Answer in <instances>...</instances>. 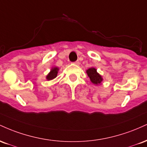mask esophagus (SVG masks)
Returning <instances> with one entry per match:
<instances>
[{
  "label": "esophagus",
  "mask_w": 147,
  "mask_h": 147,
  "mask_svg": "<svg viewBox=\"0 0 147 147\" xmlns=\"http://www.w3.org/2000/svg\"><path fill=\"white\" fill-rule=\"evenodd\" d=\"M73 63L75 64V65H79V61H76L74 62Z\"/></svg>",
  "instance_id": "esophagus-1"
}]
</instances>
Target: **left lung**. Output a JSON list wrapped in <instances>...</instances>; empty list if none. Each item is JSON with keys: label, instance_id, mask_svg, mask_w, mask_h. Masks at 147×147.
Instances as JSON below:
<instances>
[{"label": "left lung", "instance_id": "1", "mask_svg": "<svg viewBox=\"0 0 147 147\" xmlns=\"http://www.w3.org/2000/svg\"><path fill=\"white\" fill-rule=\"evenodd\" d=\"M86 73L88 75V77L90 78V82L95 85L97 86L99 84H102L103 82V78L102 75H99L97 72V69L94 67H91V68H88L86 70Z\"/></svg>", "mask_w": 147, "mask_h": 147}]
</instances>
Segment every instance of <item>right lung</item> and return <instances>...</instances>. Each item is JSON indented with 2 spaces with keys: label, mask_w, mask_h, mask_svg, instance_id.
Returning a JSON list of instances; mask_svg holds the SVG:
<instances>
[{
  "label": "right lung",
  "mask_w": 147,
  "mask_h": 147,
  "mask_svg": "<svg viewBox=\"0 0 147 147\" xmlns=\"http://www.w3.org/2000/svg\"><path fill=\"white\" fill-rule=\"evenodd\" d=\"M59 70V68L58 67H56V66L52 67L51 70H50V72H49L48 75H47L46 77H45L47 80L50 81V80H52V79H54L55 78H56L57 74H58Z\"/></svg>",
  "instance_id": "obj_1"
}]
</instances>
